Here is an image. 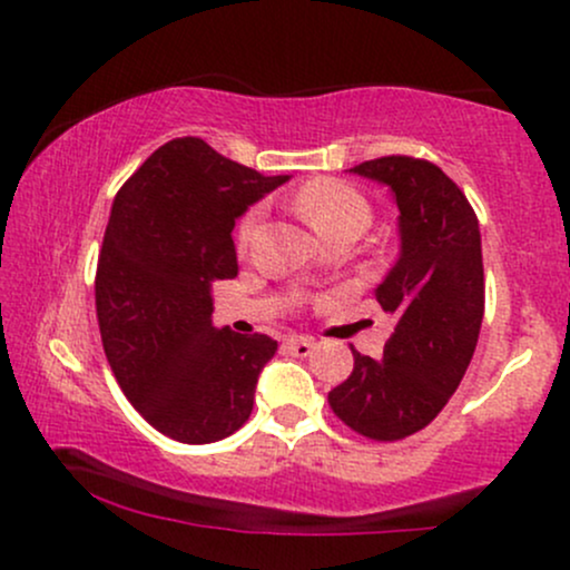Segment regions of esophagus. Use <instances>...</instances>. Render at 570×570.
<instances>
[{
	"label": "esophagus",
	"mask_w": 570,
	"mask_h": 570,
	"mask_svg": "<svg viewBox=\"0 0 570 570\" xmlns=\"http://www.w3.org/2000/svg\"><path fill=\"white\" fill-rule=\"evenodd\" d=\"M284 348L292 353V356H311L313 348H316V343H313L311 337H289L284 343Z\"/></svg>",
	"instance_id": "obj_1"
}]
</instances>
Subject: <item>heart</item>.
Segmentation results:
<instances>
[{"label":"heart","mask_w":570,"mask_h":570,"mask_svg":"<svg viewBox=\"0 0 570 570\" xmlns=\"http://www.w3.org/2000/svg\"><path fill=\"white\" fill-rule=\"evenodd\" d=\"M294 206H297V212L307 219V225L322 238L326 233L340 230V227L364 230L372 217L367 198L348 181L340 179L307 181L294 195ZM259 222H263V208H248L244 217H240L238 230H235V244H238L240 252L252 246L254 235L259 230Z\"/></svg>","instance_id":"heart-1"}]
</instances>
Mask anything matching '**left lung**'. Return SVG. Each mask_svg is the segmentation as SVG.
<instances>
[{"label":"left lung","mask_w":570,"mask_h":570,"mask_svg":"<svg viewBox=\"0 0 570 570\" xmlns=\"http://www.w3.org/2000/svg\"><path fill=\"white\" fill-rule=\"evenodd\" d=\"M351 174L389 187L399 208V257L375 289L396 326L381 358L351 348L353 372L330 407L358 434L394 442L440 415L474 356L485 313L480 222L429 160L391 155Z\"/></svg>","instance_id":"obj_1"}]
</instances>
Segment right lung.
<instances>
[{
	"mask_svg": "<svg viewBox=\"0 0 570 570\" xmlns=\"http://www.w3.org/2000/svg\"><path fill=\"white\" fill-rule=\"evenodd\" d=\"M286 181L185 136L155 149L112 203L96 273L104 353L128 402L176 442L225 440L252 415L278 343L217 330L212 284L238 276L235 219Z\"/></svg>",
	"mask_w": 570,
	"mask_h": 570,
	"instance_id": "obj_1",
	"label": "right lung"
}]
</instances>
